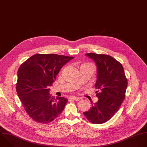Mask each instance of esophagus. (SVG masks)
Wrapping results in <instances>:
<instances>
[{
    "label": "esophagus",
    "mask_w": 147,
    "mask_h": 147,
    "mask_svg": "<svg viewBox=\"0 0 147 147\" xmlns=\"http://www.w3.org/2000/svg\"><path fill=\"white\" fill-rule=\"evenodd\" d=\"M69 99L70 100H76V101H79L80 100V99L78 97H76V96H71L69 98Z\"/></svg>",
    "instance_id": "1"
}]
</instances>
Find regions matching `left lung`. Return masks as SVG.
Listing matches in <instances>:
<instances>
[{"instance_id": "8db88e82", "label": "left lung", "mask_w": 147, "mask_h": 147, "mask_svg": "<svg viewBox=\"0 0 147 147\" xmlns=\"http://www.w3.org/2000/svg\"><path fill=\"white\" fill-rule=\"evenodd\" d=\"M97 67V80L95 87L98 98L90 109L84 112L86 117L94 124L108 121L117 112L124 99L127 87L123 67L120 62L108 55L86 53Z\"/></svg>"}]
</instances>
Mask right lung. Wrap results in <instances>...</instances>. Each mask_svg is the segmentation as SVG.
I'll return each mask as SVG.
<instances>
[{
    "label": "right lung",
    "instance_id": "right-lung-1",
    "mask_svg": "<svg viewBox=\"0 0 147 147\" xmlns=\"http://www.w3.org/2000/svg\"><path fill=\"white\" fill-rule=\"evenodd\" d=\"M74 57L35 54L20 66L16 91L26 112L34 121L47 124L63 111L68 100L49 94L61 68Z\"/></svg>",
    "mask_w": 147,
    "mask_h": 147
}]
</instances>
